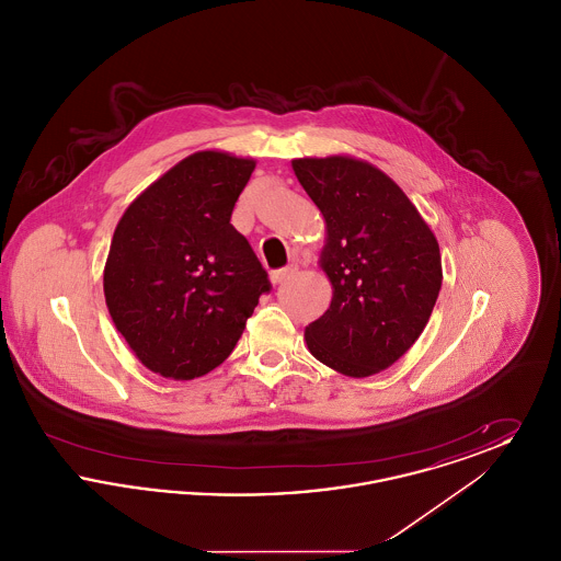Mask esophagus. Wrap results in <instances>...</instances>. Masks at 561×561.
<instances>
[{
  "mask_svg": "<svg viewBox=\"0 0 561 561\" xmlns=\"http://www.w3.org/2000/svg\"><path fill=\"white\" fill-rule=\"evenodd\" d=\"M294 273H296V267H294V265H290V267L277 268V271H271V282H273V284H282V282L290 279Z\"/></svg>",
  "mask_w": 561,
  "mask_h": 561,
  "instance_id": "34e87169",
  "label": "esophagus"
}]
</instances>
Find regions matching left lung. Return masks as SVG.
Here are the masks:
<instances>
[{
	"instance_id": "obj_1",
	"label": "left lung",
	"mask_w": 561,
	"mask_h": 561,
	"mask_svg": "<svg viewBox=\"0 0 561 561\" xmlns=\"http://www.w3.org/2000/svg\"><path fill=\"white\" fill-rule=\"evenodd\" d=\"M325 220L320 265L332 302L305 328L307 347L336 373L364 378L396 364L425 330L442 288L427 222L385 172L348 156L293 161Z\"/></svg>"
}]
</instances>
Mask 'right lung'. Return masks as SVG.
Instances as JSON below:
<instances>
[{
  "label": "right lung",
  "instance_id": "right-lung-1",
  "mask_svg": "<svg viewBox=\"0 0 561 561\" xmlns=\"http://www.w3.org/2000/svg\"><path fill=\"white\" fill-rule=\"evenodd\" d=\"M256 161L197 151L119 218L105 265L111 320L151 373L191 380L238 345L267 271L231 214Z\"/></svg>",
  "mask_w": 561,
  "mask_h": 561
}]
</instances>
